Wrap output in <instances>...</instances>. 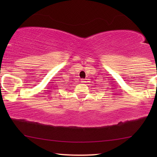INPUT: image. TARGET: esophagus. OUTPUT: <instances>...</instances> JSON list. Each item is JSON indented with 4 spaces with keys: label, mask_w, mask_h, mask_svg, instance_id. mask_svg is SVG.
<instances>
[{
    "label": "esophagus",
    "mask_w": 157,
    "mask_h": 157,
    "mask_svg": "<svg viewBox=\"0 0 157 157\" xmlns=\"http://www.w3.org/2000/svg\"><path fill=\"white\" fill-rule=\"evenodd\" d=\"M81 82L85 83L86 82V80H85V79H82V80H81Z\"/></svg>",
    "instance_id": "obj_1"
}]
</instances>
